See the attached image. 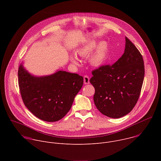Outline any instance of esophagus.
<instances>
[{"label": "esophagus", "mask_w": 161, "mask_h": 161, "mask_svg": "<svg viewBox=\"0 0 161 161\" xmlns=\"http://www.w3.org/2000/svg\"><path fill=\"white\" fill-rule=\"evenodd\" d=\"M83 81H84V83L86 85V84H88L90 83V79H89V77L88 76H85L84 78H83Z\"/></svg>", "instance_id": "1"}]
</instances>
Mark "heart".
Wrapping results in <instances>:
<instances>
[{"mask_svg":"<svg viewBox=\"0 0 161 161\" xmlns=\"http://www.w3.org/2000/svg\"><path fill=\"white\" fill-rule=\"evenodd\" d=\"M77 54L81 57L88 58L90 64L93 67H99L104 64L107 60L108 55V45L106 41L99 43L95 40H92L80 47L76 50ZM70 62L76 66L80 65V62L74 55L69 56Z\"/></svg>","mask_w":161,"mask_h":161,"instance_id":"obj_1","label":"heart"}]
</instances>
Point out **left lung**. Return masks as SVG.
Returning a JSON list of instances; mask_svg holds the SVG:
<instances>
[{
	"label": "left lung",
	"instance_id": "8db88e82",
	"mask_svg": "<svg viewBox=\"0 0 161 161\" xmlns=\"http://www.w3.org/2000/svg\"><path fill=\"white\" fill-rule=\"evenodd\" d=\"M90 82L95 88L94 101L104 115L122 117L132 111L139 99L145 76L143 57L125 37L122 56L112 65L92 71Z\"/></svg>",
	"mask_w": 161,
	"mask_h": 161
}]
</instances>
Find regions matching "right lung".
Here are the masks:
<instances>
[{"instance_id":"add662e5","label":"right lung","mask_w":161,"mask_h":161,"mask_svg":"<svg viewBox=\"0 0 161 161\" xmlns=\"http://www.w3.org/2000/svg\"><path fill=\"white\" fill-rule=\"evenodd\" d=\"M21 62L18 68V84L25 106L38 119L57 122L70 110L83 84V78L76 73L57 70L42 76L31 74Z\"/></svg>"}]
</instances>
